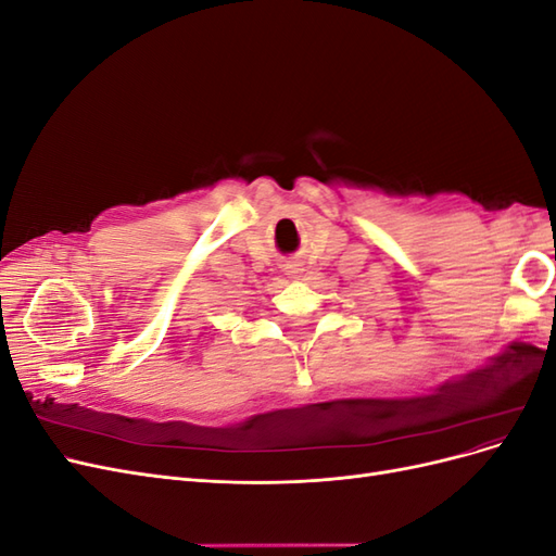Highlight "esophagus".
Masks as SVG:
<instances>
[{
	"label": "esophagus",
	"instance_id": "esophagus-1",
	"mask_svg": "<svg viewBox=\"0 0 556 556\" xmlns=\"http://www.w3.org/2000/svg\"><path fill=\"white\" fill-rule=\"evenodd\" d=\"M301 271H304V268H301L299 262H288V264H285V274H288L290 278H299Z\"/></svg>",
	"mask_w": 556,
	"mask_h": 556
}]
</instances>
